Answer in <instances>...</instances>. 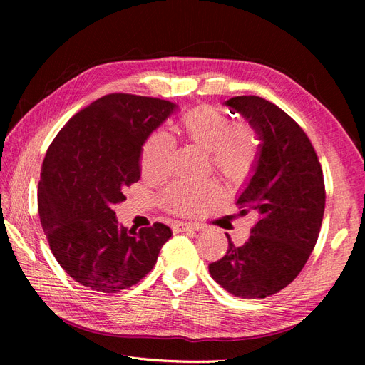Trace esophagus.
Returning <instances> with one entry per match:
<instances>
[{
	"label": "esophagus",
	"mask_w": 365,
	"mask_h": 365,
	"mask_svg": "<svg viewBox=\"0 0 365 365\" xmlns=\"http://www.w3.org/2000/svg\"><path fill=\"white\" fill-rule=\"evenodd\" d=\"M176 228L182 231H200L202 227L200 224H193V222H180L176 225Z\"/></svg>",
	"instance_id": "obj_1"
}]
</instances>
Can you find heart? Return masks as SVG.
<instances>
[{"label":"heart","instance_id":"obj_1","mask_svg":"<svg viewBox=\"0 0 365 365\" xmlns=\"http://www.w3.org/2000/svg\"><path fill=\"white\" fill-rule=\"evenodd\" d=\"M181 128L187 137L212 152L215 168L231 181L244 180L257 161V141L248 125L215 106H197L181 117ZM176 140L165 128L153 130L141 149V172L157 180L168 175ZM220 193L213 180L178 181L164 190V204L173 212L189 213L197 204Z\"/></svg>","mask_w":365,"mask_h":365}]
</instances>
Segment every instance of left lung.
Returning a JSON list of instances; mask_svg holds the SVG:
<instances>
[{
  "mask_svg": "<svg viewBox=\"0 0 365 365\" xmlns=\"http://www.w3.org/2000/svg\"><path fill=\"white\" fill-rule=\"evenodd\" d=\"M225 105L262 141L256 170L237 197L242 213L254 212L257 222L240 247L227 235V254L208 271L235 297L264 298L300 274L317 244L326 204L323 170L306 132L283 109L257 96Z\"/></svg>",
  "mask_w": 365,
  "mask_h": 365,
  "instance_id": "obj_1",
  "label": "left lung"
}]
</instances>
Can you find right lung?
Returning a JSON list of instances; mask_svg holds the SVG:
<instances>
[{"label":"right lung","instance_id":"obj_1","mask_svg":"<svg viewBox=\"0 0 365 365\" xmlns=\"http://www.w3.org/2000/svg\"><path fill=\"white\" fill-rule=\"evenodd\" d=\"M176 105L114 93L83 108L54 137L38 187V212L50 250L70 277L114 294L155 267L172 231L155 222L135 231L121 225L114 204L140 180L141 149Z\"/></svg>","mask_w":365,"mask_h":365}]
</instances>
